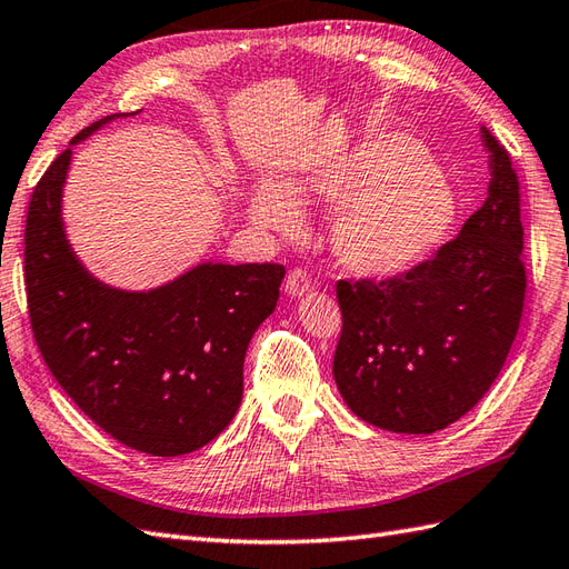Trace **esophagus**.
Masks as SVG:
<instances>
[{"mask_svg": "<svg viewBox=\"0 0 569 569\" xmlns=\"http://www.w3.org/2000/svg\"><path fill=\"white\" fill-rule=\"evenodd\" d=\"M286 290H288L290 296L308 293V290H310V273L306 269H300V267H296L293 271H288V276H286Z\"/></svg>", "mask_w": 569, "mask_h": 569, "instance_id": "1", "label": "esophagus"}]
</instances>
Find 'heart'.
Here are the masks:
<instances>
[{
  "mask_svg": "<svg viewBox=\"0 0 569 569\" xmlns=\"http://www.w3.org/2000/svg\"><path fill=\"white\" fill-rule=\"evenodd\" d=\"M346 206L332 220V249L359 276H395L417 267L451 234L458 203L419 142L395 136L366 144L290 187L257 193L254 218L296 232L308 203Z\"/></svg>",
  "mask_w": 569,
  "mask_h": 569,
  "instance_id": "b5f03b06",
  "label": "heart"
}]
</instances>
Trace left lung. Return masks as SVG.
I'll return each instance as SVG.
<instances>
[{
  "instance_id": "8db88e82",
  "label": "left lung",
  "mask_w": 569,
  "mask_h": 569,
  "mask_svg": "<svg viewBox=\"0 0 569 569\" xmlns=\"http://www.w3.org/2000/svg\"><path fill=\"white\" fill-rule=\"evenodd\" d=\"M492 152L487 201L433 257L390 279H341L335 380L356 417L398 433L439 431L482 400L517 339L526 298L519 177Z\"/></svg>"
}]
</instances>
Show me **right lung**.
Returning a JSON list of instances; mask_svg holds the SVG:
<instances>
[{
  "instance_id": "1",
  "label": "right lung",
  "mask_w": 569,
  "mask_h": 569,
  "mask_svg": "<svg viewBox=\"0 0 569 569\" xmlns=\"http://www.w3.org/2000/svg\"><path fill=\"white\" fill-rule=\"evenodd\" d=\"M118 116V113H116ZM116 116L91 123L79 142ZM72 150L36 183L23 279L36 345L60 388L116 441L183 456L213 441L242 402L249 339L273 312L283 263H201L150 293L101 286L64 240Z\"/></svg>"
}]
</instances>
